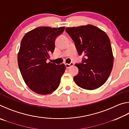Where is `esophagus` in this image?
I'll list each match as a JSON object with an SVG mask.
<instances>
[{
  "mask_svg": "<svg viewBox=\"0 0 129 129\" xmlns=\"http://www.w3.org/2000/svg\"><path fill=\"white\" fill-rule=\"evenodd\" d=\"M73 65H74V64L73 62L70 63V64H65V67H66V68L68 69V68H69L71 67H72Z\"/></svg>",
  "mask_w": 129,
  "mask_h": 129,
  "instance_id": "esophagus-1",
  "label": "esophagus"
}]
</instances>
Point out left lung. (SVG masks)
<instances>
[{
    "label": "left lung",
    "instance_id": "obj_1",
    "mask_svg": "<svg viewBox=\"0 0 129 129\" xmlns=\"http://www.w3.org/2000/svg\"><path fill=\"white\" fill-rule=\"evenodd\" d=\"M65 30L75 42L78 54L84 56L82 63L75 65L79 70L73 78L76 84L86 90L100 88L109 78L114 62L108 36L90 24L68 27Z\"/></svg>",
    "mask_w": 129,
    "mask_h": 129
}]
</instances>
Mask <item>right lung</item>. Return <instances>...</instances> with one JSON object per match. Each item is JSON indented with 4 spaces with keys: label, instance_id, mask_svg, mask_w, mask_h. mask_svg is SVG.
Here are the masks:
<instances>
[{
    "label": "right lung",
    "instance_id": "1",
    "mask_svg": "<svg viewBox=\"0 0 129 129\" xmlns=\"http://www.w3.org/2000/svg\"><path fill=\"white\" fill-rule=\"evenodd\" d=\"M65 27H39L30 30L22 39L17 55L20 73L28 88L39 94L45 95L56 90L65 65L47 62L53 53L57 36Z\"/></svg>",
    "mask_w": 129,
    "mask_h": 129
}]
</instances>
